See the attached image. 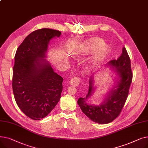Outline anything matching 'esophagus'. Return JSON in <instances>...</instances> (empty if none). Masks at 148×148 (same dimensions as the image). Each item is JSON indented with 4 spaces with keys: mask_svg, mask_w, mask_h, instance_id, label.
<instances>
[{
    "mask_svg": "<svg viewBox=\"0 0 148 148\" xmlns=\"http://www.w3.org/2000/svg\"><path fill=\"white\" fill-rule=\"evenodd\" d=\"M80 83V79L79 77H75L69 81V85H71V86L76 87V86H79Z\"/></svg>",
    "mask_w": 148,
    "mask_h": 148,
    "instance_id": "obj_1",
    "label": "esophagus"
}]
</instances>
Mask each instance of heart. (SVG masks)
Masks as SVG:
<instances>
[{"label":"heart","instance_id":"obj_1","mask_svg":"<svg viewBox=\"0 0 148 148\" xmlns=\"http://www.w3.org/2000/svg\"><path fill=\"white\" fill-rule=\"evenodd\" d=\"M94 55L91 59V64L96 66L103 61L110 52V47L104 41L99 38L92 39L85 42L79 49L78 54H84L96 50Z\"/></svg>","mask_w":148,"mask_h":148}]
</instances>
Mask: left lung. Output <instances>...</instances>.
<instances>
[{"mask_svg": "<svg viewBox=\"0 0 148 148\" xmlns=\"http://www.w3.org/2000/svg\"><path fill=\"white\" fill-rule=\"evenodd\" d=\"M106 65L116 73V77L113 87L107 93L104 101L99 105L87 103L96 89L94 77L97 72L89 78V87L86 97H80L77 101L83 113L93 122L99 124L110 123L119 116L127 98L133 77L130 59L125 47L122 49V54L117 60H112Z\"/></svg>", "mask_w": 148, "mask_h": 148, "instance_id": "8db88e82", "label": "left lung"}]
</instances>
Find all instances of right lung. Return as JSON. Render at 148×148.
I'll return each mask as SVG.
<instances>
[{"mask_svg": "<svg viewBox=\"0 0 148 148\" xmlns=\"http://www.w3.org/2000/svg\"><path fill=\"white\" fill-rule=\"evenodd\" d=\"M59 30L44 28L30 34L15 55L12 90L15 102L27 117L40 120L59 101L63 78L45 59L50 40L59 37Z\"/></svg>", "mask_w": 148, "mask_h": 148, "instance_id": "add662e5", "label": "right lung"}]
</instances>
